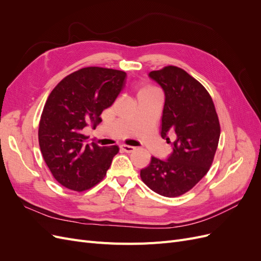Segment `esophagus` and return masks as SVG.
Segmentation results:
<instances>
[{
	"label": "esophagus",
	"instance_id": "esophagus-1",
	"mask_svg": "<svg viewBox=\"0 0 261 261\" xmlns=\"http://www.w3.org/2000/svg\"><path fill=\"white\" fill-rule=\"evenodd\" d=\"M121 149L123 150V151H125V152L130 153V152H133L134 150H135L136 148L133 147V146H128V145H122V146H121Z\"/></svg>",
	"mask_w": 261,
	"mask_h": 261
}]
</instances>
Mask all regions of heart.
Instances as JSON below:
<instances>
[{"label": "heart", "mask_w": 261, "mask_h": 261, "mask_svg": "<svg viewBox=\"0 0 261 261\" xmlns=\"http://www.w3.org/2000/svg\"><path fill=\"white\" fill-rule=\"evenodd\" d=\"M153 90H155V89L153 88V87H151V86H144V87H141V88H140L139 93H144V92H148V91H153Z\"/></svg>", "instance_id": "1"}]
</instances>
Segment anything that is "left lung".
<instances>
[{"instance_id": "8db88e82", "label": "left lung", "mask_w": 261, "mask_h": 261, "mask_svg": "<svg viewBox=\"0 0 261 261\" xmlns=\"http://www.w3.org/2000/svg\"><path fill=\"white\" fill-rule=\"evenodd\" d=\"M149 76L165 94L161 137L175 134L173 152L168 160L152 156L140 171L144 183L164 197L187 193L207 174L215 159L220 138V122L207 89L177 66L152 70Z\"/></svg>"}]
</instances>
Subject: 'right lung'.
<instances>
[{"label": "right lung", "instance_id": "add662e5", "mask_svg": "<svg viewBox=\"0 0 261 261\" xmlns=\"http://www.w3.org/2000/svg\"><path fill=\"white\" fill-rule=\"evenodd\" d=\"M126 73L98 66L84 67L54 87L39 123V146L53 177L68 189L85 192L105 178L117 146L85 144L84 128L96 127L105 109L121 92Z\"/></svg>", "mask_w": 261, "mask_h": 261}]
</instances>
